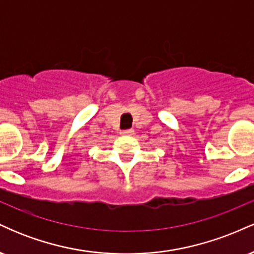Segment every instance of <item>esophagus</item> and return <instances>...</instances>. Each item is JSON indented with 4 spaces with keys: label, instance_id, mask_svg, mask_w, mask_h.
<instances>
[{
    "label": "esophagus",
    "instance_id": "esophagus-1",
    "mask_svg": "<svg viewBox=\"0 0 254 254\" xmlns=\"http://www.w3.org/2000/svg\"><path fill=\"white\" fill-rule=\"evenodd\" d=\"M122 135H125V136H131L133 133V130L132 129H127V130H122Z\"/></svg>",
    "mask_w": 254,
    "mask_h": 254
}]
</instances>
